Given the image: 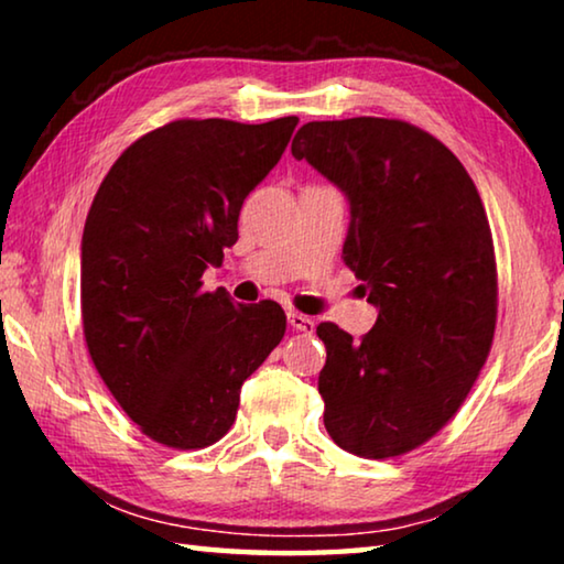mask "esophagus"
<instances>
[{
    "mask_svg": "<svg viewBox=\"0 0 564 564\" xmlns=\"http://www.w3.org/2000/svg\"><path fill=\"white\" fill-rule=\"evenodd\" d=\"M289 323H291L293 330H301V333H305V336H311V333L316 330V321L303 316V313H299V311L289 313Z\"/></svg>",
    "mask_w": 564,
    "mask_h": 564,
    "instance_id": "34e87169",
    "label": "esophagus"
}]
</instances>
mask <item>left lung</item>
I'll use <instances>...</instances> for the list:
<instances>
[{
    "label": "left lung",
    "mask_w": 564,
    "mask_h": 564,
    "mask_svg": "<svg viewBox=\"0 0 564 564\" xmlns=\"http://www.w3.org/2000/svg\"><path fill=\"white\" fill-rule=\"evenodd\" d=\"M291 151L350 202L343 261L378 321L360 340L321 323L318 393L333 443L383 460L415 451L465 403L498 321V265L470 174L400 119L308 121Z\"/></svg>",
    "instance_id": "left-lung-1"
}]
</instances>
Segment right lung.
<instances>
[{
	"mask_svg": "<svg viewBox=\"0 0 564 564\" xmlns=\"http://www.w3.org/2000/svg\"><path fill=\"white\" fill-rule=\"evenodd\" d=\"M299 117L178 119L133 141L104 176L82 236V323L94 368L139 431L202 451L231 431L243 380L285 333L275 301L204 291L238 241L243 198Z\"/></svg>",
	"mask_w": 564,
	"mask_h": 564,
	"instance_id": "right-lung-1",
	"label": "right lung"
}]
</instances>
